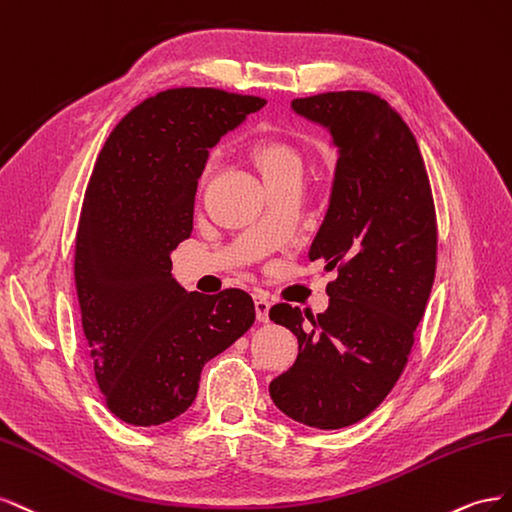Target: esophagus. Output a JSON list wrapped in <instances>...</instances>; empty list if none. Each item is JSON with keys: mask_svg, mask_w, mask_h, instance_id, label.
<instances>
[{"mask_svg": "<svg viewBox=\"0 0 512 512\" xmlns=\"http://www.w3.org/2000/svg\"><path fill=\"white\" fill-rule=\"evenodd\" d=\"M255 313H257V321H261V324L270 321V300L264 296H255Z\"/></svg>", "mask_w": 512, "mask_h": 512, "instance_id": "obj_1", "label": "esophagus"}]
</instances>
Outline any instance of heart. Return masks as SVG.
Masks as SVG:
<instances>
[{
  "label": "heart",
  "mask_w": 512,
  "mask_h": 512,
  "mask_svg": "<svg viewBox=\"0 0 512 512\" xmlns=\"http://www.w3.org/2000/svg\"><path fill=\"white\" fill-rule=\"evenodd\" d=\"M253 160L261 175L279 173L285 169H300L298 152L279 141H259L253 148Z\"/></svg>",
  "instance_id": "obj_1"
}]
</instances>
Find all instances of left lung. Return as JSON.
I'll return each instance as SVG.
<instances>
[{"label": "left lung", "instance_id": "obj_1", "mask_svg": "<svg viewBox=\"0 0 512 512\" xmlns=\"http://www.w3.org/2000/svg\"><path fill=\"white\" fill-rule=\"evenodd\" d=\"M337 148L328 210L309 259L337 270L324 313L274 304L270 319L298 337L294 367L270 397L306 427L343 429L386 399L412 352L435 279L437 227L429 175L412 130L369 92L291 100Z\"/></svg>", "mask_w": 512, "mask_h": 512}]
</instances>
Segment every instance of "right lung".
<instances>
[{
  "mask_svg": "<svg viewBox=\"0 0 512 512\" xmlns=\"http://www.w3.org/2000/svg\"><path fill=\"white\" fill-rule=\"evenodd\" d=\"M264 105L212 87L160 92L113 128L96 160L77 229L75 283L98 388L128 425L184 414L203 364L253 326L246 291H186L171 274V253L191 238L210 148Z\"/></svg>",
  "mask_w": 512,
  "mask_h": 512,
  "instance_id": "add662e5",
  "label": "right lung"
}]
</instances>
